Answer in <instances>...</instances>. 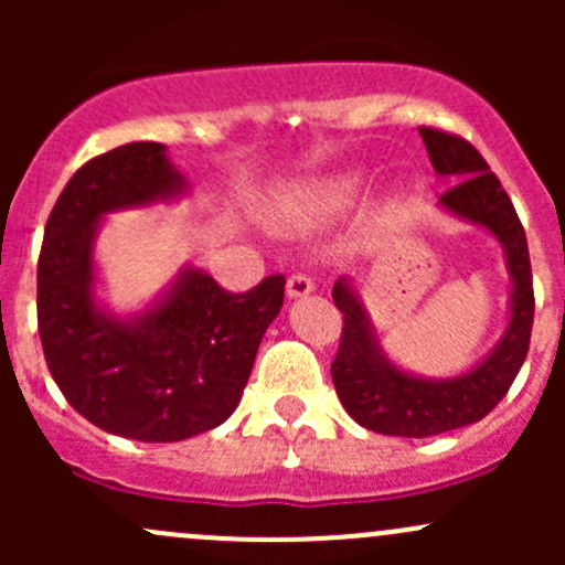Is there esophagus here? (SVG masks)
<instances>
[{
    "label": "esophagus",
    "instance_id": "1",
    "mask_svg": "<svg viewBox=\"0 0 565 565\" xmlns=\"http://www.w3.org/2000/svg\"><path fill=\"white\" fill-rule=\"evenodd\" d=\"M315 292V278L306 270H295L292 276L287 278V295L289 298H306V295Z\"/></svg>",
    "mask_w": 565,
    "mask_h": 565
}]
</instances>
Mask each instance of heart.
Wrapping results in <instances>:
<instances>
[{
    "label": "heart",
    "mask_w": 565,
    "mask_h": 565,
    "mask_svg": "<svg viewBox=\"0 0 565 565\" xmlns=\"http://www.w3.org/2000/svg\"><path fill=\"white\" fill-rule=\"evenodd\" d=\"M352 191H355V182L352 180L322 182V185H317L315 191L309 193L306 202H309V207L317 210V213H330V210L341 207V204L352 196Z\"/></svg>",
    "instance_id": "obj_1"
}]
</instances>
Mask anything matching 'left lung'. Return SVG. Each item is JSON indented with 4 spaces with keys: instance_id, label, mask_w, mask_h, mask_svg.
Listing matches in <instances>:
<instances>
[{
    "instance_id": "obj_1",
    "label": "left lung",
    "mask_w": 565,
    "mask_h": 565,
    "mask_svg": "<svg viewBox=\"0 0 565 565\" xmlns=\"http://www.w3.org/2000/svg\"><path fill=\"white\" fill-rule=\"evenodd\" d=\"M420 139L429 150L431 167L459 180L443 193L440 204L472 224L487 226L503 243L514 292H511L509 330L498 350L472 372L435 383V380L409 377L385 361L361 300L344 278L335 281L333 303L344 317L339 352L330 363L335 393L358 424L393 437L443 435L476 424L492 413L525 363L535 311L527 237L498 174L489 172V163L483 161L481 152L457 134L424 125Z\"/></svg>"
}]
</instances>
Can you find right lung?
Returning <instances> with one entry per match:
<instances>
[{
	"mask_svg": "<svg viewBox=\"0 0 565 565\" xmlns=\"http://www.w3.org/2000/svg\"><path fill=\"white\" fill-rule=\"evenodd\" d=\"M182 188L158 141L114 147L62 188L38 259V330L51 377L89 424L139 443L188 440L224 424L284 306L281 273L248 292H230L199 270L182 273L156 309L130 322L95 306L100 215Z\"/></svg>",
	"mask_w": 565,
	"mask_h": 565,
	"instance_id": "add662e5",
	"label": "right lung"
}]
</instances>
